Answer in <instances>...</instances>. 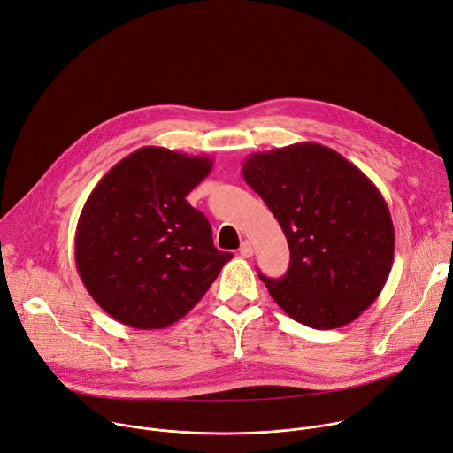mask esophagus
<instances>
[{
    "mask_svg": "<svg viewBox=\"0 0 453 453\" xmlns=\"http://www.w3.org/2000/svg\"><path fill=\"white\" fill-rule=\"evenodd\" d=\"M239 252H241V256L242 257H252L254 256V246H252V242L250 241H242V244H241V248H239Z\"/></svg>",
    "mask_w": 453,
    "mask_h": 453,
    "instance_id": "esophagus-1",
    "label": "esophagus"
}]
</instances>
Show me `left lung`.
I'll return each instance as SVG.
<instances>
[{"label":"left lung","mask_w":453,"mask_h":453,"mask_svg":"<svg viewBox=\"0 0 453 453\" xmlns=\"http://www.w3.org/2000/svg\"><path fill=\"white\" fill-rule=\"evenodd\" d=\"M241 173L288 239L286 275L259 273L275 303L313 329L358 319L381 293L394 259V225L376 185L315 142L250 155Z\"/></svg>","instance_id":"1"}]
</instances>
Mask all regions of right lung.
Wrapping results in <instances>:
<instances>
[{"label": "right lung", "instance_id": "1", "mask_svg": "<svg viewBox=\"0 0 453 453\" xmlns=\"http://www.w3.org/2000/svg\"><path fill=\"white\" fill-rule=\"evenodd\" d=\"M214 162L147 145L91 190L75 230L82 284L110 317L134 329L183 319L234 257L209 219L187 203Z\"/></svg>", "mask_w": 453, "mask_h": 453}]
</instances>
